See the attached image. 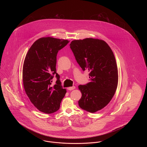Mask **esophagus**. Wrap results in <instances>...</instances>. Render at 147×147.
Wrapping results in <instances>:
<instances>
[{
	"mask_svg": "<svg viewBox=\"0 0 147 147\" xmlns=\"http://www.w3.org/2000/svg\"><path fill=\"white\" fill-rule=\"evenodd\" d=\"M74 89H76V87L74 86L68 88V90H74Z\"/></svg>",
	"mask_w": 147,
	"mask_h": 147,
	"instance_id": "esophagus-1",
	"label": "esophagus"
}]
</instances>
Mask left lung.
Here are the masks:
<instances>
[{
  "instance_id": "1",
  "label": "left lung",
  "mask_w": 147,
  "mask_h": 147,
  "mask_svg": "<svg viewBox=\"0 0 147 147\" xmlns=\"http://www.w3.org/2000/svg\"><path fill=\"white\" fill-rule=\"evenodd\" d=\"M70 47L82 69L90 72L91 80L78 86L82 94L79 106L91 113L98 111L110 102L118 85V69L112 49L104 40L92 38L73 40Z\"/></svg>"
}]
</instances>
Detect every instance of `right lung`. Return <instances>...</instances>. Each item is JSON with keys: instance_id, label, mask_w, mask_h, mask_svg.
Instances as JSON below:
<instances>
[{"instance_id": "right-lung-1", "label": "right lung", "mask_w": 147, "mask_h": 147, "mask_svg": "<svg viewBox=\"0 0 147 147\" xmlns=\"http://www.w3.org/2000/svg\"><path fill=\"white\" fill-rule=\"evenodd\" d=\"M69 41L51 37L36 40L28 49L22 68V80L25 92L30 101L39 111L45 113L55 112L67 90L63 89L56 73L57 55ZM56 74V84L51 85Z\"/></svg>"}]
</instances>
